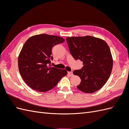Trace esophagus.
<instances>
[{
  "label": "esophagus",
  "mask_w": 129,
  "mask_h": 129,
  "mask_svg": "<svg viewBox=\"0 0 129 129\" xmlns=\"http://www.w3.org/2000/svg\"><path fill=\"white\" fill-rule=\"evenodd\" d=\"M68 75H69V76H72L73 75V72H72V71L68 72Z\"/></svg>",
  "instance_id": "obj_1"
}]
</instances>
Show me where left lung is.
Segmentation results:
<instances>
[{
	"label": "left lung",
	"instance_id": "obj_1",
	"mask_svg": "<svg viewBox=\"0 0 129 129\" xmlns=\"http://www.w3.org/2000/svg\"><path fill=\"white\" fill-rule=\"evenodd\" d=\"M71 54L83 62V67L74 70L81 81L77 86L87 93L101 89L107 81L113 68V58L108 45L103 40L90 36L67 37Z\"/></svg>",
	"mask_w": 129,
	"mask_h": 129
}]
</instances>
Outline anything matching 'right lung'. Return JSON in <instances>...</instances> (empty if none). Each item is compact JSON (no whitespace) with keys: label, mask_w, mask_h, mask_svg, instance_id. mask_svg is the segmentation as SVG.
<instances>
[{"label":"right lung","mask_w":129,"mask_h":129,"mask_svg":"<svg viewBox=\"0 0 129 129\" xmlns=\"http://www.w3.org/2000/svg\"><path fill=\"white\" fill-rule=\"evenodd\" d=\"M64 42L60 37L47 34L35 35L26 41L19 54L18 65L22 78L31 88L48 91L67 75L65 69L50 67L53 47Z\"/></svg>","instance_id":"obj_1"}]
</instances>
